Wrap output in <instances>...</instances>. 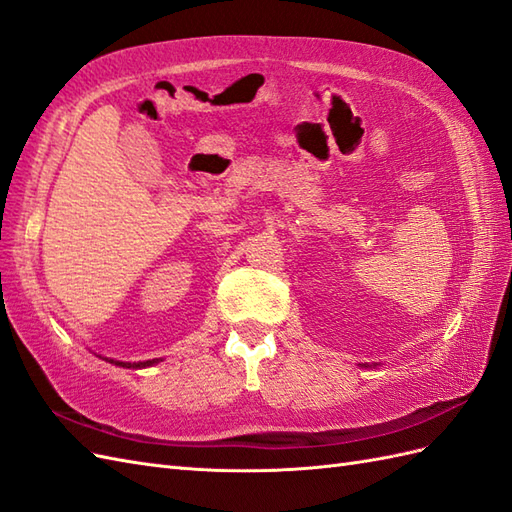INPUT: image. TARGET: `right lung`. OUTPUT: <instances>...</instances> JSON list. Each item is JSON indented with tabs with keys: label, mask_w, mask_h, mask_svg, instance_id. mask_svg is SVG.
<instances>
[{
	"label": "right lung",
	"mask_w": 512,
	"mask_h": 512,
	"mask_svg": "<svg viewBox=\"0 0 512 512\" xmlns=\"http://www.w3.org/2000/svg\"><path fill=\"white\" fill-rule=\"evenodd\" d=\"M112 363H116V365H121V368H147V365H153L155 363V359L153 361H138V363H123V361H112Z\"/></svg>",
	"instance_id": "right-lung-1"
}]
</instances>
